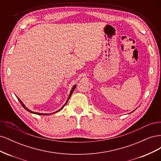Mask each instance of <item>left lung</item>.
<instances>
[{"label": "left lung", "mask_w": 161, "mask_h": 161, "mask_svg": "<svg viewBox=\"0 0 161 161\" xmlns=\"http://www.w3.org/2000/svg\"><path fill=\"white\" fill-rule=\"evenodd\" d=\"M133 111H132V112H133ZM132 112H131V113H132Z\"/></svg>", "instance_id": "obj_1"}]
</instances>
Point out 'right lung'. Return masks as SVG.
Instances as JSON below:
<instances>
[{"label":"right lung","mask_w":161,"mask_h":161,"mask_svg":"<svg viewBox=\"0 0 161 161\" xmlns=\"http://www.w3.org/2000/svg\"><path fill=\"white\" fill-rule=\"evenodd\" d=\"M76 85H74L73 86V87L72 88V89H71V91H70V94H69V97H68V99H67V100H66V102L65 103V104L63 105L62 108L60 109H58V111H55V112H53V113H52V114H41V113H37V112H34V111H31V110H30L29 109L27 108H26L25 107V105H24L23 103V102L20 100V99H19L18 97H17V99L19 100V101L20 102V103L21 104V105L23 107V108H25V109H26L27 111H29V112H30V113H31V114H37V115H52V114H55V113H56V112H58V111H60L62 109H63L64 108V107L66 105V103H67V102H68V101H69V99H70V96H71V95L72 94V92H73V91H74V90L75 89V88H76Z\"/></svg>","instance_id":"1"}]
</instances>
